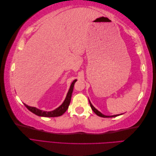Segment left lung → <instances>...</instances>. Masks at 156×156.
<instances>
[{
    "mask_svg": "<svg viewBox=\"0 0 156 156\" xmlns=\"http://www.w3.org/2000/svg\"><path fill=\"white\" fill-rule=\"evenodd\" d=\"M89 103H90V107H91V108H92V109L93 110V111H94V112H95L96 114L98 116H99L103 117V118H111V117H116V116H119V115H112V116H106V115H103V114H101V113L100 111H98L96 109V108L92 105V103H90V100H89Z\"/></svg>",
    "mask_w": 156,
    "mask_h": 156,
    "instance_id": "obj_1",
    "label": "left lung"
}]
</instances>
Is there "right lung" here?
<instances>
[{
  "mask_svg": "<svg viewBox=\"0 0 156 156\" xmlns=\"http://www.w3.org/2000/svg\"><path fill=\"white\" fill-rule=\"evenodd\" d=\"M76 81H77V80H74L73 83H72V84H71L70 88L69 89V91L68 92L66 98L65 100L63 102L62 104L53 111H50V112L44 111L40 110V109H38V108H37L36 107L28 106L26 104H25V103H24V105L30 112H33L34 114H35L37 116H44V117H57V116H62L68 108V107L69 105V103L71 101V98H72L74 84H75V83Z\"/></svg>",
  "mask_w": 156,
  "mask_h": 156,
  "instance_id": "right-lung-1",
  "label": "right lung"
}]
</instances>
